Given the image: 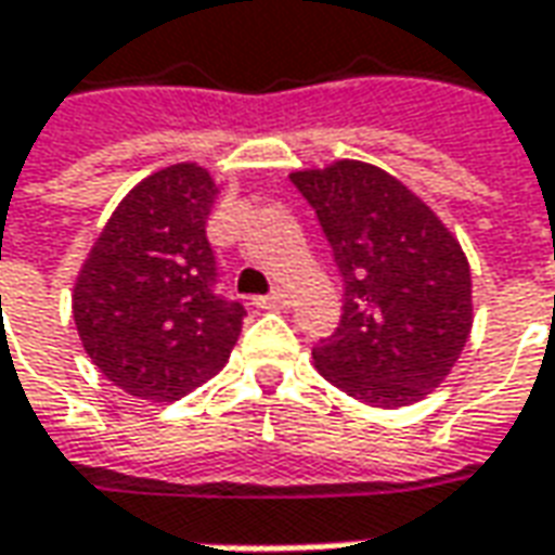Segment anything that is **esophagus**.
Returning a JSON list of instances; mask_svg holds the SVG:
<instances>
[{"instance_id":"34e87169","label":"esophagus","mask_w":555,"mask_h":555,"mask_svg":"<svg viewBox=\"0 0 555 555\" xmlns=\"http://www.w3.org/2000/svg\"><path fill=\"white\" fill-rule=\"evenodd\" d=\"M292 304V294L285 292V288H276L273 294H267V297H258L255 300V307H261V309H285Z\"/></svg>"}]
</instances>
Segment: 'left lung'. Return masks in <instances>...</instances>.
Instances as JSON below:
<instances>
[{
    "label": "left lung",
    "mask_w": 555,
    "mask_h": 555,
    "mask_svg": "<svg viewBox=\"0 0 555 555\" xmlns=\"http://www.w3.org/2000/svg\"><path fill=\"white\" fill-rule=\"evenodd\" d=\"M292 182L319 215L346 285L340 327L312 349L315 371L361 404H416L450 376L474 325L459 240L373 164L297 169Z\"/></svg>",
    "instance_id": "1"
}]
</instances>
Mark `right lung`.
<instances>
[{
  "label": "right lung",
  "instance_id": "right-lung-1",
  "mask_svg": "<svg viewBox=\"0 0 555 555\" xmlns=\"http://www.w3.org/2000/svg\"><path fill=\"white\" fill-rule=\"evenodd\" d=\"M209 169L172 164L135 184L75 279L72 315L88 358L142 401H179L228 364L246 309L215 294Z\"/></svg>",
  "mask_w": 555,
  "mask_h": 555
}]
</instances>
